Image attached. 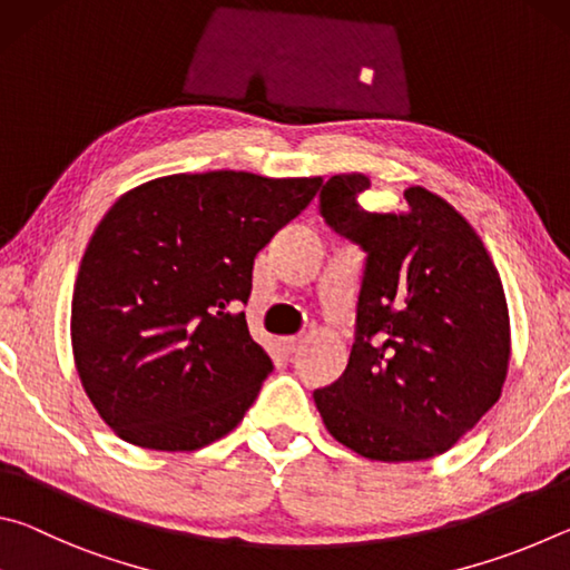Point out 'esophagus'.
I'll return each mask as SVG.
<instances>
[{
  "mask_svg": "<svg viewBox=\"0 0 570 570\" xmlns=\"http://www.w3.org/2000/svg\"><path fill=\"white\" fill-rule=\"evenodd\" d=\"M278 344H282L284 354H294L298 350V344H302V340H298V336H284V340H278Z\"/></svg>",
  "mask_w": 570,
  "mask_h": 570,
  "instance_id": "1",
  "label": "esophagus"
}]
</instances>
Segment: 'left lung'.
<instances>
[{"label": "left lung", "instance_id": "8db88e82", "mask_svg": "<svg viewBox=\"0 0 570 570\" xmlns=\"http://www.w3.org/2000/svg\"><path fill=\"white\" fill-rule=\"evenodd\" d=\"M370 178L332 176L320 214L364 258L342 377L314 392L334 440L356 455L417 462L450 450L500 397L510 320L500 274L445 198L410 186L404 208L364 210Z\"/></svg>", "mask_w": 570, "mask_h": 570}]
</instances>
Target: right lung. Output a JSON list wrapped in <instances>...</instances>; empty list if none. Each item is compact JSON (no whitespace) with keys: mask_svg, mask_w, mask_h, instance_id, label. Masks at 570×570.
Listing matches in <instances>:
<instances>
[{"mask_svg":"<svg viewBox=\"0 0 570 570\" xmlns=\"http://www.w3.org/2000/svg\"><path fill=\"white\" fill-rule=\"evenodd\" d=\"M322 178L178 173L132 188L95 228L72 294V354L100 417L138 448L228 435L274 364L240 304L254 258Z\"/></svg>","mask_w":570,"mask_h":570,"instance_id":"obj_1","label":"right lung"}]
</instances>
